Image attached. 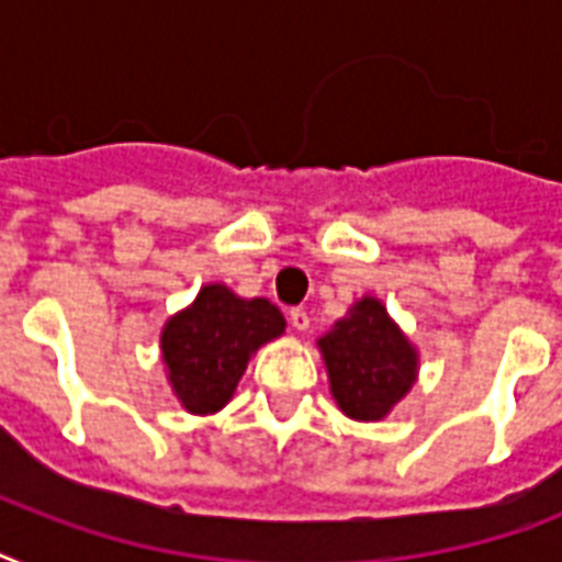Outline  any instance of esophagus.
<instances>
[{"label": "esophagus", "instance_id": "1", "mask_svg": "<svg viewBox=\"0 0 562 562\" xmlns=\"http://www.w3.org/2000/svg\"><path fill=\"white\" fill-rule=\"evenodd\" d=\"M289 321H291V326L297 329V333H306V329H308L306 308H291V312H289Z\"/></svg>", "mask_w": 562, "mask_h": 562}]
</instances>
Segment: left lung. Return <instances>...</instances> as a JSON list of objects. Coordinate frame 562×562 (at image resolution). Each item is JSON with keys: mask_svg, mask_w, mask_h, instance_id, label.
I'll list each match as a JSON object with an SVG mask.
<instances>
[{"mask_svg": "<svg viewBox=\"0 0 562 562\" xmlns=\"http://www.w3.org/2000/svg\"><path fill=\"white\" fill-rule=\"evenodd\" d=\"M333 396L352 419H382L408 393L417 352L379 300L364 297L321 338Z\"/></svg>", "mask_w": 562, "mask_h": 562, "instance_id": "left-lung-1", "label": "left lung"}]
</instances>
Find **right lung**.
I'll use <instances>...</instances> for the list:
<instances>
[{"instance_id":"add662e5","label":"right lung","mask_w":562,"mask_h":562,"mask_svg":"<svg viewBox=\"0 0 562 562\" xmlns=\"http://www.w3.org/2000/svg\"><path fill=\"white\" fill-rule=\"evenodd\" d=\"M282 329L285 317L268 300H241L227 285L201 289L192 306L162 329V361L183 408H224L250 356Z\"/></svg>"}]
</instances>
